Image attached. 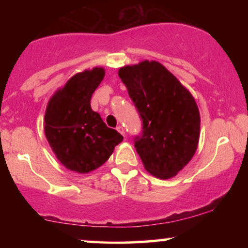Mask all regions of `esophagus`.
Instances as JSON below:
<instances>
[{"label":"esophagus","instance_id":"1","mask_svg":"<svg viewBox=\"0 0 248 248\" xmlns=\"http://www.w3.org/2000/svg\"><path fill=\"white\" fill-rule=\"evenodd\" d=\"M116 130H118V132L119 133H120L121 134V135H126V132H124V127H122V126H118V127H116Z\"/></svg>","mask_w":248,"mask_h":248}]
</instances>
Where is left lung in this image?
Wrapping results in <instances>:
<instances>
[{"mask_svg": "<svg viewBox=\"0 0 248 248\" xmlns=\"http://www.w3.org/2000/svg\"><path fill=\"white\" fill-rule=\"evenodd\" d=\"M119 77L142 121L134 144L144 168L158 178L173 177L198 146L201 116L195 99L157 62L121 67Z\"/></svg>", "mask_w": 248, "mask_h": 248, "instance_id": "1", "label": "left lung"}]
</instances>
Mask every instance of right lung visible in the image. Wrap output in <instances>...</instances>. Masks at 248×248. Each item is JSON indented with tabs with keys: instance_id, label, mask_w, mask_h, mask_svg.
I'll return each mask as SVG.
<instances>
[{
	"instance_id": "add662e5",
	"label": "right lung",
	"mask_w": 248,
	"mask_h": 248,
	"mask_svg": "<svg viewBox=\"0 0 248 248\" xmlns=\"http://www.w3.org/2000/svg\"><path fill=\"white\" fill-rule=\"evenodd\" d=\"M105 77L95 67L73 76L51 98L45 113V135L57 158L67 169L86 173L96 169L124 140L91 108V98Z\"/></svg>"
}]
</instances>
